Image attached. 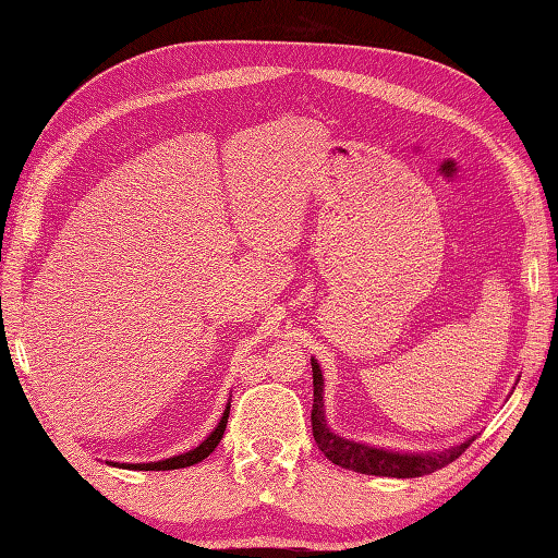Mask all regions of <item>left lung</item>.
I'll return each instance as SVG.
<instances>
[{
  "label": "left lung",
  "mask_w": 558,
  "mask_h": 558,
  "mask_svg": "<svg viewBox=\"0 0 558 558\" xmlns=\"http://www.w3.org/2000/svg\"><path fill=\"white\" fill-rule=\"evenodd\" d=\"M312 372H314V405H312V432L318 450L336 465L362 472V475H376V477H396V480H410L429 475L434 470L446 468L462 456L475 434L468 436L462 444L450 446L446 450H436V453H405V450H390V448H376L369 444L350 441V438L336 434L328 426L326 420V405H324V374L322 366L312 357Z\"/></svg>",
  "instance_id": "obj_1"
}]
</instances>
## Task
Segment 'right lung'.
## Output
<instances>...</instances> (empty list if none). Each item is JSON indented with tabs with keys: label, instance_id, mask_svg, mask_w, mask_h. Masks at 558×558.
I'll return each mask as SVG.
<instances>
[{
	"label": "right lung",
	"instance_id": "1",
	"mask_svg": "<svg viewBox=\"0 0 558 558\" xmlns=\"http://www.w3.org/2000/svg\"><path fill=\"white\" fill-rule=\"evenodd\" d=\"M228 417H230V402H228V408H225L220 422L216 424V429H213L196 448L186 450V453H182V456H172V458H165V460H158V462H112V460H108V465L122 468V470H180V468L196 465V462L206 460L213 453V450H216V446L220 444V438L225 434V426H228Z\"/></svg>",
	"mask_w": 558,
	"mask_h": 558
}]
</instances>
